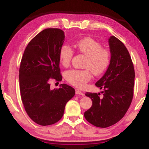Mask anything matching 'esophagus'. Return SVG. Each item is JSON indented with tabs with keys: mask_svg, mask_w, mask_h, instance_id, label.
Returning <instances> with one entry per match:
<instances>
[{
	"mask_svg": "<svg viewBox=\"0 0 149 149\" xmlns=\"http://www.w3.org/2000/svg\"><path fill=\"white\" fill-rule=\"evenodd\" d=\"M75 94H76L77 95H81V96L85 95L84 93H82L81 91H79V90L75 91Z\"/></svg>",
	"mask_w": 149,
	"mask_h": 149,
	"instance_id": "34e87169",
	"label": "esophagus"
}]
</instances>
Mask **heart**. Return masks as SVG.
Wrapping results in <instances>:
<instances>
[{"mask_svg": "<svg viewBox=\"0 0 149 149\" xmlns=\"http://www.w3.org/2000/svg\"><path fill=\"white\" fill-rule=\"evenodd\" d=\"M75 47L81 53L87 56L84 62V70H71L65 74V78L70 84L78 88H84L91 79L92 73L99 76L107 71L111 61V54L108 50L102 49V45L91 37L77 40ZM74 51L68 45L64 44L59 51V59L64 67L69 66Z\"/></svg>", "mask_w": 149, "mask_h": 149, "instance_id": "heart-1", "label": "heart"}]
</instances>
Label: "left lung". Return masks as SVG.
Masks as SVG:
<instances>
[{
  "label": "left lung",
  "mask_w": 149,
  "mask_h": 149,
  "mask_svg": "<svg viewBox=\"0 0 149 149\" xmlns=\"http://www.w3.org/2000/svg\"><path fill=\"white\" fill-rule=\"evenodd\" d=\"M111 61L104 75L95 85L103 89L100 93H86L93 104L84 113L87 122L99 127L116 123L129 109L133 97L135 70L131 56L124 44L114 36L108 40Z\"/></svg>",
  "instance_id": "obj_1"
}]
</instances>
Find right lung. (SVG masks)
Returning a JSON list of instances; mask_svg holds the SVG:
<instances>
[{
    "mask_svg": "<svg viewBox=\"0 0 149 149\" xmlns=\"http://www.w3.org/2000/svg\"><path fill=\"white\" fill-rule=\"evenodd\" d=\"M64 38L60 29L42 30L27 45L20 63L22 101L29 117L41 125L58 122L66 103L75 95V89L66 84H61L59 89H50V80L62 79L59 51Z\"/></svg>",
    "mask_w": 149,
    "mask_h": 149,
    "instance_id": "add662e5",
    "label": "right lung"
}]
</instances>
